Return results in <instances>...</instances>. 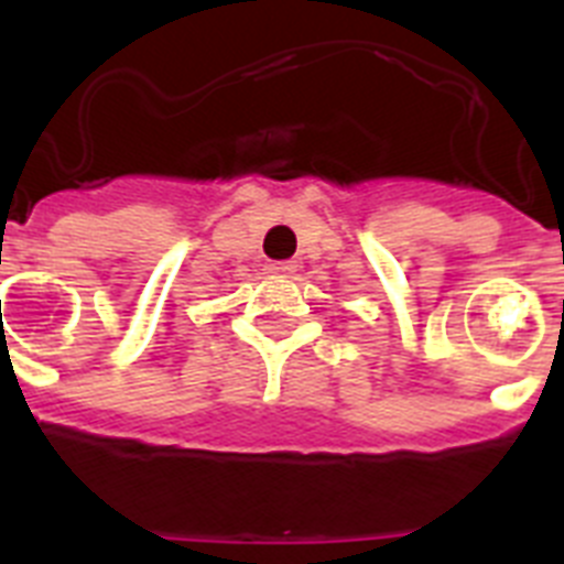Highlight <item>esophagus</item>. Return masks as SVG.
Returning <instances> with one entry per match:
<instances>
[{
  "label": "esophagus",
  "mask_w": 564,
  "mask_h": 564,
  "mask_svg": "<svg viewBox=\"0 0 564 564\" xmlns=\"http://www.w3.org/2000/svg\"><path fill=\"white\" fill-rule=\"evenodd\" d=\"M265 271L271 273V276H288V273H293V265L291 262H268Z\"/></svg>",
  "instance_id": "esophagus-1"
}]
</instances>
